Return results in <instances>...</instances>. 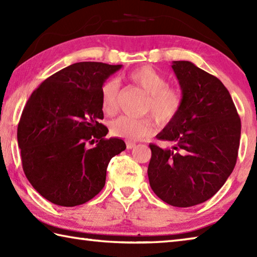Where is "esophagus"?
<instances>
[{
  "label": "esophagus",
  "instance_id": "obj_1",
  "mask_svg": "<svg viewBox=\"0 0 257 257\" xmlns=\"http://www.w3.org/2000/svg\"><path fill=\"white\" fill-rule=\"evenodd\" d=\"M125 145H127V149H128V150H132V149H134L135 146H136V143L127 142V143H125Z\"/></svg>",
  "mask_w": 257,
  "mask_h": 257
}]
</instances>
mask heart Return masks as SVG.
<instances>
[{
    "mask_svg": "<svg viewBox=\"0 0 257 257\" xmlns=\"http://www.w3.org/2000/svg\"><path fill=\"white\" fill-rule=\"evenodd\" d=\"M128 80L138 86L146 95L142 112L151 113L160 124H168L177 118L182 107V95L179 89L168 86V79L162 73L149 66L135 69L128 75ZM119 84L114 79L106 80L101 87V107L105 114H113L118 107ZM110 134L113 137L137 141L154 133L155 124L151 116L134 119L121 115L112 120Z\"/></svg>",
    "mask_w": 257,
    "mask_h": 257,
    "instance_id": "heart-1",
    "label": "heart"
}]
</instances>
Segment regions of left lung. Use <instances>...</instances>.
<instances>
[{"instance_id":"8db88e82","label":"left lung","mask_w":257,"mask_h":257,"mask_svg":"<svg viewBox=\"0 0 257 257\" xmlns=\"http://www.w3.org/2000/svg\"><path fill=\"white\" fill-rule=\"evenodd\" d=\"M171 67L179 80L182 107L156 136L172 146L150 144L147 175L163 202L189 207L210 199L231 175L241 122L228 89L216 77L189 61H173Z\"/></svg>"}]
</instances>
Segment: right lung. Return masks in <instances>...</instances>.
<instances>
[{
    "label": "right lung",
    "mask_w": 257,
    "mask_h": 257,
    "mask_svg": "<svg viewBox=\"0 0 257 257\" xmlns=\"http://www.w3.org/2000/svg\"><path fill=\"white\" fill-rule=\"evenodd\" d=\"M121 67L73 63L43 81L26 103L17 133L23 169L51 203L71 207L96 196L110 160L125 150L122 139L105 138L108 129L99 123L101 87Z\"/></svg>",
    "instance_id": "right-lung-1"
}]
</instances>
